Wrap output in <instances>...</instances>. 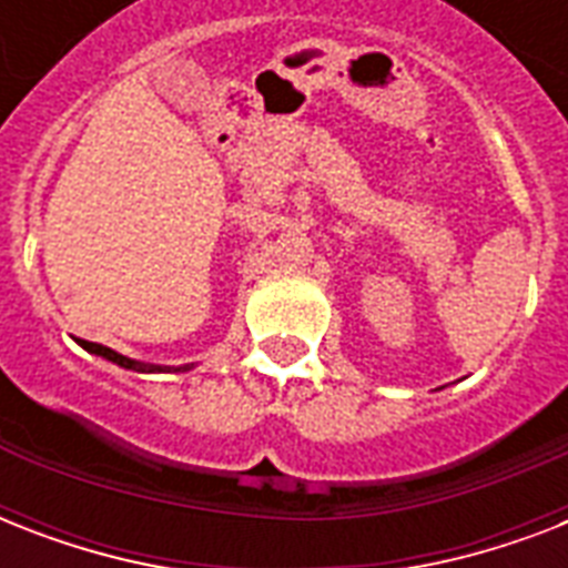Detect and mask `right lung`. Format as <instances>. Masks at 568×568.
Listing matches in <instances>:
<instances>
[{"label":"right lung","mask_w":568,"mask_h":568,"mask_svg":"<svg viewBox=\"0 0 568 568\" xmlns=\"http://www.w3.org/2000/svg\"><path fill=\"white\" fill-rule=\"evenodd\" d=\"M84 351H91V354L102 356V359H109V363L120 365V368H126V372H141V374H153V372H164L162 365H146V363H135V359H129V356L118 354V351H111L105 345H97V342H82ZM182 372V368H180ZM189 372V368H185Z\"/></svg>","instance_id":"add662e5"}]
</instances>
